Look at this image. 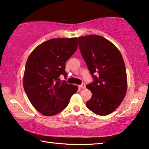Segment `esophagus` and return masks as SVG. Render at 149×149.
Instances as JSON below:
<instances>
[{
    "mask_svg": "<svg viewBox=\"0 0 149 149\" xmlns=\"http://www.w3.org/2000/svg\"><path fill=\"white\" fill-rule=\"evenodd\" d=\"M85 86H86V85H85L84 83H83V84H81L79 85V87L81 89H85Z\"/></svg>",
    "mask_w": 149,
    "mask_h": 149,
    "instance_id": "obj_1",
    "label": "esophagus"
}]
</instances>
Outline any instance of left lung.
Masks as SVG:
<instances>
[{
    "label": "left lung",
    "instance_id": "8db88e82",
    "mask_svg": "<svg viewBox=\"0 0 149 149\" xmlns=\"http://www.w3.org/2000/svg\"><path fill=\"white\" fill-rule=\"evenodd\" d=\"M78 42L94 79L86 86L92 92L87 107L97 115L110 114L119 107L127 91V75L122 54L114 44L100 35L79 37ZM95 72L99 76H95Z\"/></svg>",
    "mask_w": 149,
    "mask_h": 149
}]
</instances>
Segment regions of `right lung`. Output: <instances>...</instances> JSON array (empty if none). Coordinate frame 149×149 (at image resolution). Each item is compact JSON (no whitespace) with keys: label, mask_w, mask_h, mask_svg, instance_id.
Returning <instances> with one entry per match:
<instances>
[{"label":"right lung","mask_w":149,"mask_h":149,"mask_svg":"<svg viewBox=\"0 0 149 149\" xmlns=\"http://www.w3.org/2000/svg\"><path fill=\"white\" fill-rule=\"evenodd\" d=\"M77 38L52 39L33 50L27 58L24 75V88L29 101L46 116L58 114L67 107L77 86L61 81L66 78L65 62L77 49Z\"/></svg>","instance_id":"add662e5"}]
</instances>
